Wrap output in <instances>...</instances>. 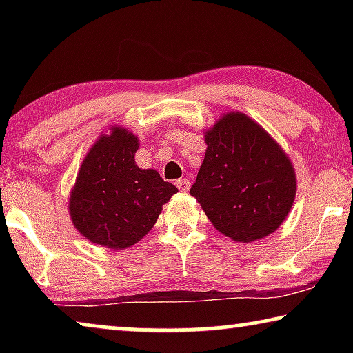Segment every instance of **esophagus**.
I'll return each instance as SVG.
<instances>
[{
    "label": "esophagus",
    "mask_w": 353,
    "mask_h": 353,
    "mask_svg": "<svg viewBox=\"0 0 353 353\" xmlns=\"http://www.w3.org/2000/svg\"><path fill=\"white\" fill-rule=\"evenodd\" d=\"M177 188L182 191V193H187V191L190 190V181L188 179H179V181L176 182Z\"/></svg>",
    "instance_id": "esophagus-1"
}]
</instances>
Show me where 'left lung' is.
<instances>
[{
  "mask_svg": "<svg viewBox=\"0 0 353 353\" xmlns=\"http://www.w3.org/2000/svg\"><path fill=\"white\" fill-rule=\"evenodd\" d=\"M205 157L190 190L221 234L252 243L276 232L296 198V172L279 143L241 112L205 132Z\"/></svg>",
  "mask_w": 353,
  "mask_h": 353,
  "instance_id": "8db88e82",
  "label": "left lung"
}]
</instances>
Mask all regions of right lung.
I'll return each mask as SVG.
<instances>
[{
    "label": "right lung",
    "instance_id": "obj_1",
    "mask_svg": "<svg viewBox=\"0 0 353 353\" xmlns=\"http://www.w3.org/2000/svg\"><path fill=\"white\" fill-rule=\"evenodd\" d=\"M139 137L113 126L85 155L70 194V216L87 240L109 249L139 243L177 193L155 170L135 163Z\"/></svg>",
    "mask_w": 353,
    "mask_h": 353
}]
</instances>
